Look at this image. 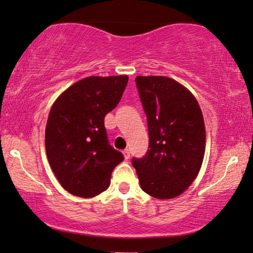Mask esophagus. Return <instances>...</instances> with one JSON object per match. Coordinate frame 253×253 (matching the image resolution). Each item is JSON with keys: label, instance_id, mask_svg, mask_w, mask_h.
<instances>
[{"label": "esophagus", "instance_id": "34e87169", "mask_svg": "<svg viewBox=\"0 0 253 253\" xmlns=\"http://www.w3.org/2000/svg\"><path fill=\"white\" fill-rule=\"evenodd\" d=\"M123 154H124V158H126V160H127V159L130 158V151L127 150V148H126V150H124V151H123Z\"/></svg>", "mask_w": 253, "mask_h": 253}]
</instances>
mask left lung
I'll list each match as a JSON object with an SVG mask.
<instances>
[{
  "label": "left lung",
  "instance_id": "1",
  "mask_svg": "<svg viewBox=\"0 0 253 253\" xmlns=\"http://www.w3.org/2000/svg\"><path fill=\"white\" fill-rule=\"evenodd\" d=\"M136 85L147 117L150 144L132 159L140 188L158 199H171L195 181L205 153V124L191 92L174 79L138 76Z\"/></svg>",
  "mask_w": 253,
  "mask_h": 253
}]
</instances>
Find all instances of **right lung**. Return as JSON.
Returning <instances> with one entry per match:
<instances>
[{"mask_svg": "<svg viewBox=\"0 0 253 253\" xmlns=\"http://www.w3.org/2000/svg\"><path fill=\"white\" fill-rule=\"evenodd\" d=\"M127 76L87 77L62 93L51 107L44 145L60 184L91 198L108 189L113 169L124 160L109 145L105 116L119 105Z\"/></svg>", "mask_w": 253, "mask_h": 253, "instance_id": "1", "label": "right lung"}]
</instances>
